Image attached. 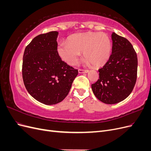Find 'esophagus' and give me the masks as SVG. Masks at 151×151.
Returning <instances> with one entry per match:
<instances>
[{
    "label": "esophagus",
    "mask_w": 151,
    "mask_h": 151,
    "mask_svg": "<svg viewBox=\"0 0 151 151\" xmlns=\"http://www.w3.org/2000/svg\"><path fill=\"white\" fill-rule=\"evenodd\" d=\"M78 71H79V73H81V74H84V73L88 72V70H83V69H81V68H79Z\"/></svg>",
    "instance_id": "esophagus-1"
}]
</instances>
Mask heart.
Wrapping results in <instances>:
<instances>
[{"label": "heart", "mask_w": 151, "mask_h": 151, "mask_svg": "<svg viewBox=\"0 0 151 151\" xmlns=\"http://www.w3.org/2000/svg\"><path fill=\"white\" fill-rule=\"evenodd\" d=\"M57 52L62 60L70 65H76L81 53L84 52L87 63L100 67L106 63L110 57L111 42L108 35L103 33H77L69 36L66 43L59 44Z\"/></svg>", "instance_id": "b5f03b06"}]
</instances>
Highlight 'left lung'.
Here are the masks:
<instances>
[{
  "instance_id": "1",
  "label": "left lung",
  "mask_w": 151,
  "mask_h": 151,
  "mask_svg": "<svg viewBox=\"0 0 151 151\" xmlns=\"http://www.w3.org/2000/svg\"><path fill=\"white\" fill-rule=\"evenodd\" d=\"M112 52L98 70L99 79L91 85L99 101L112 104L126 99L133 91L137 77V55L132 45L115 33L111 35Z\"/></svg>"
}]
</instances>
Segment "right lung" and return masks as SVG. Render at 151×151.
<instances>
[{"label": "right lung", "instance_id": "right-lung-1", "mask_svg": "<svg viewBox=\"0 0 151 151\" xmlns=\"http://www.w3.org/2000/svg\"><path fill=\"white\" fill-rule=\"evenodd\" d=\"M57 36V31L36 36L26 47L22 61L26 89L35 99L47 105L63 101L78 74V70L59 56Z\"/></svg>", "mask_w": 151, "mask_h": 151}]
</instances>
